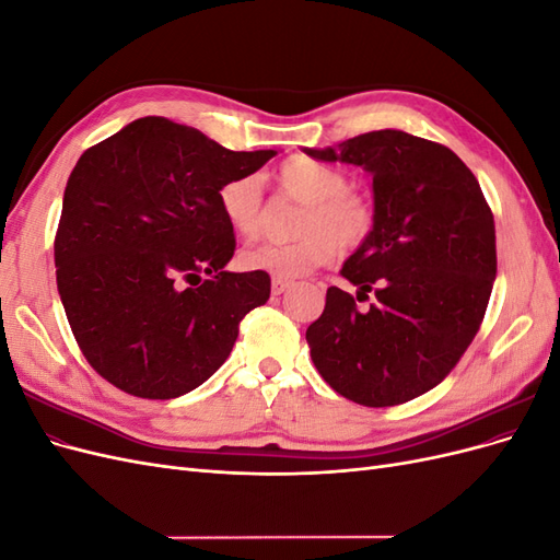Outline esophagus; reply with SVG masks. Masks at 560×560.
Returning a JSON list of instances; mask_svg holds the SVG:
<instances>
[{"mask_svg": "<svg viewBox=\"0 0 560 560\" xmlns=\"http://www.w3.org/2000/svg\"><path fill=\"white\" fill-rule=\"evenodd\" d=\"M290 287H292V280H287V278L273 276V280H270V290H273V294H282L290 290Z\"/></svg>", "mask_w": 560, "mask_h": 560, "instance_id": "obj_1", "label": "esophagus"}]
</instances>
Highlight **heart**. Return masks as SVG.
Returning <instances> with one entry per match:
<instances>
[{
    "label": "heart",
    "instance_id": "b5f03b06",
    "mask_svg": "<svg viewBox=\"0 0 560 560\" xmlns=\"http://www.w3.org/2000/svg\"><path fill=\"white\" fill-rule=\"evenodd\" d=\"M278 186L306 208L301 212L294 243H264L243 254V264L252 270H266L278 278H296L311 268L331 264L338 249H352L366 241L374 229L371 202L348 189V177L334 165L315 159L294 156L276 173ZM219 210L226 224L243 238H254L264 219V186L259 175L231 177L219 189Z\"/></svg>",
    "mask_w": 560,
    "mask_h": 560
}]
</instances>
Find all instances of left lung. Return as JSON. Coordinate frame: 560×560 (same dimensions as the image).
I'll return each instance as SVG.
<instances>
[{
	"mask_svg": "<svg viewBox=\"0 0 560 560\" xmlns=\"http://www.w3.org/2000/svg\"><path fill=\"white\" fill-rule=\"evenodd\" d=\"M362 165L374 179V229L341 268L306 331L319 376L362 406H397L442 383L474 341L498 273L495 222L477 177L444 144L374 130L303 149Z\"/></svg>",
	"mask_w": 560,
	"mask_h": 560,
	"instance_id": "1",
	"label": "left lung"
}]
</instances>
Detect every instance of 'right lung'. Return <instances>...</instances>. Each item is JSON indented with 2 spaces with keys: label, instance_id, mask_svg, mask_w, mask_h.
<instances>
[{
  "label": "right lung",
  "instance_id": "obj_1",
  "mask_svg": "<svg viewBox=\"0 0 560 560\" xmlns=\"http://www.w3.org/2000/svg\"><path fill=\"white\" fill-rule=\"evenodd\" d=\"M276 154L231 151L163 116L83 151L65 186L56 278L83 358L105 381L175 399L226 362L270 278L224 270L235 235L217 196Z\"/></svg>",
  "mask_w": 560,
  "mask_h": 560
}]
</instances>
